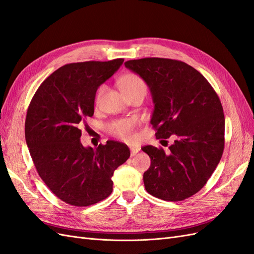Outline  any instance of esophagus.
<instances>
[{
  "mask_svg": "<svg viewBox=\"0 0 254 254\" xmlns=\"http://www.w3.org/2000/svg\"><path fill=\"white\" fill-rule=\"evenodd\" d=\"M129 149H131V154H132V156L136 155V154L139 152V150H140L139 147H129Z\"/></svg>",
  "mask_w": 254,
  "mask_h": 254,
  "instance_id": "obj_1",
  "label": "esophagus"
}]
</instances>
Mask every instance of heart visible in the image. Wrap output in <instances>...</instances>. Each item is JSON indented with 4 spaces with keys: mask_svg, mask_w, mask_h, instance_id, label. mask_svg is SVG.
<instances>
[{
    "mask_svg": "<svg viewBox=\"0 0 254 254\" xmlns=\"http://www.w3.org/2000/svg\"><path fill=\"white\" fill-rule=\"evenodd\" d=\"M119 87L125 96H128L131 93L137 92V91H143L146 92V84L142 81V78L135 73H126L123 74L118 81ZM104 91V87L101 86L97 91L96 101L100 100L101 96ZM138 125V121L136 118H123V119H117L113 122H111L107 127L108 132H110L113 136L117 137L119 139L131 141L135 138L134 129Z\"/></svg>",
    "mask_w": 254,
    "mask_h": 254,
    "instance_id": "1",
    "label": "heart"
}]
</instances>
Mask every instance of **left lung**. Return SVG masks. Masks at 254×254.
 I'll return each instance as SVG.
<instances>
[{"mask_svg": "<svg viewBox=\"0 0 254 254\" xmlns=\"http://www.w3.org/2000/svg\"><path fill=\"white\" fill-rule=\"evenodd\" d=\"M149 86L154 111L150 123L157 139L175 138L163 148L142 147L151 158L143 173L146 190L165 201L197 193L219 164L224 148V115L207 79L186 63L147 57L125 63Z\"/></svg>", "mask_w": 254, "mask_h": 254, "instance_id": "8db88e82", "label": "left lung"}]
</instances>
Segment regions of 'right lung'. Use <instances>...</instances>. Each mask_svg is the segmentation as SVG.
<instances>
[{"mask_svg":"<svg viewBox=\"0 0 254 254\" xmlns=\"http://www.w3.org/2000/svg\"><path fill=\"white\" fill-rule=\"evenodd\" d=\"M123 61L64 64L42 82L27 108L25 139L35 167L50 190L70 205L107 198L114 171L131 154L119 141L92 149L79 140L81 126L93 116L97 89Z\"/></svg>","mask_w":254,"mask_h":254,"instance_id":"1","label":"right lung"}]
</instances>
